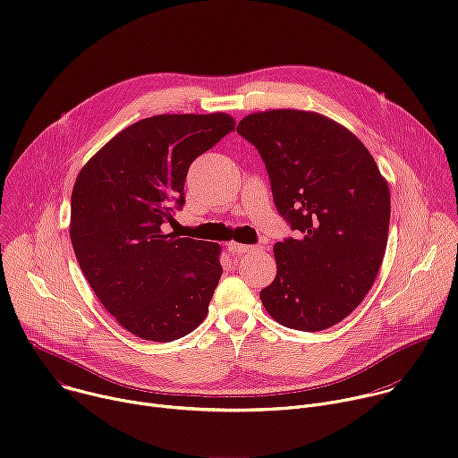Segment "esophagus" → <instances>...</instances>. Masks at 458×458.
<instances>
[{
	"instance_id": "esophagus-1",
	"label": "esophagus",
	"mask_w": 458,
	"mask_h": 458,
	"mask_svg": "<svg viewBox=\"0 0 458 458\" xmlns=\"http://www.w3.org/2000/svg\"><path fill=\"white\" fill-rule=\"evenodd\" d=\"M228 250L232 253H253L259 248L257 246H250V244H239V242H228Z\"/></svg>"
}]
</instances>
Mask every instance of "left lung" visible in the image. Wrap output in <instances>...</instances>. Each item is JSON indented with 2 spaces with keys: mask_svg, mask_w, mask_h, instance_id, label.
<instances>
[{
  "mask_svg": "<svg viewBox=\"0 0 458 458\" xmlns=\"http://www.w3.org/2000/svg\"><path fill=\"white\" fill-rule=\"evenodd\" d=\"M237 132L259 150L279 214L301 232L276 242L277 276L260 301L288 328H330L377 279L389 230L387 182L360 140L322 114L253 112Z\"/></svg>",
  "mask_w": 458,
  "mask_h": 458,
  "instance_id": "1",
  "label": "left lung"
}]
</instances>
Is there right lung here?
I'll return each mask as SVG.
<instances>
[{"instance_id":"1","label":"right lung","mask_w":458,"mask_h":458,"mask_svg":"<svg viewBox=\"0 0 458 458\" xmlns=\"http://www.w3.org/2000/svg\"><path fill=\"white\" fill-rule=\"evenodd\" d=\"M235 128L225 112L161 114L115 134L80 170L71 241L105 310L145 341L170 343L205 320L221 246L166 232L195 157Z\"/></svg>"}]
</instances>
